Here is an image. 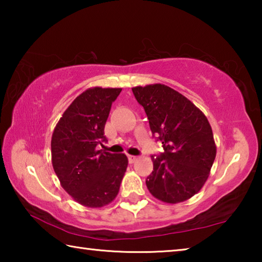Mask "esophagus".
<instances>
[{
    "instance_id": "34e87169",
    "label": "esophagus",
    "mask_w": 262,
    "mask_h": 262,
    "mask_svg": "<svg viewBox=\"0 0 262 262\" xmlns=\"http://www.w3.org/2000/svg\"><path fill=\"white\" fill-rule=\"evenodd\" d=\"M136 159H137V157H136V156H133V155H128V161H129V163H130V164L135 163Z\"/></svg>"
}]
</instances>
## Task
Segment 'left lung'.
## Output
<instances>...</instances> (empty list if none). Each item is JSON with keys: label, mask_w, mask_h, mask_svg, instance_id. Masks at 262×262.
Wrapping results in <instances>:
<instances>
[{"label": "left lung", "mask_w": 262, "mask_h": 262, "mask_svg": "<svg viewBox=\"0 0 262 262\" xmlns=\"http://www.w3.org/2000/svg\"><path fill=\"white\" fill-rule=\"evenodd\" d=\"M132 90L164 149L161 156H151L154 171L145 181L149 192L171 205L188 200L206 184L216 157L209 121L192 101L164 84Z\"/></svg>", "instance_id": "8db88e82"}]
</instances>
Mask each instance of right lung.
Returning a JSON list of instances; mask_svg holds the SVG:
<instances>
[{
    "label": "right lung",
    "instance_id": "1",
    "mask_svg": "<svg viewBox=\"0 0 262 262\" xmlns=\"http://www.w3.org/2000/svg\"><path fill=\"white\" fill-rule=\"evenodd\" d=\"M121 88H90L75 98L52 135V164L63 189L79 205L101 208L119 193L128 166L125 154L97 150L105 141L111 106Z\"/></svg>",
    "mask_w": 262,
    "mask_h": 262
}]
</instances>
